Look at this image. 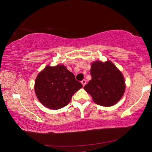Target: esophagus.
I'll list each match as a JSON object with an SVG mask.
<instances>
[{
  "instance_id": "34e87169",
  "label": "esophagus",
  "mask_w": 152,
  "mask_h": 152,
  "mask_svg": "<svg viewBox=\"0 0 152 152\" xmlns=\"http://www.w3.org/2000/svg\"><path fill=\"white\" fill-rule=\"evenodd\" d=\"M81 83L82 84V86H84V85H85V84H86V80L85 79H84V80H82L81 81Z\"/></svg>"
}]
</instances>
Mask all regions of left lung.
I'll return each mask as SVG.
<instances>
[{
    "label": "left lung",
    "instance_id": "left-lung-1",
    "mask_svg": "<svg viewBox=\"0 0 152 152\" xmlns=\"http://www.w3.org/2000/svg\"><path fill=\"white\" fill-rule=\"evenodd\" d=\"M91 75L92 79L84 88L97 104L110 107L121 99L125 89L124 78L112 62L92 63Z\"/></svg>",
    "mask_w": 152,
    "mask_h": 152
}]
</instances>
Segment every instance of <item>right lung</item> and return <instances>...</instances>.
I'll use <instances>...</instances> for the list:
<instances>
[{"label": "right lung", "instance_id": "right-lung-1", "mask_svg": "<svg viewBox=\"0 0 152 152\" xmlns=\"http://www.w3.org/2000/svg\"><path fill=\"white\" fill-rule=\"evenodd\" d=\"M82 87L74 74L63 65L46 66L35 82V92L41 103L54 110L66 107Z\"/></svg>", "mask_w": 152, "mask_h": 152}]
</instances>
